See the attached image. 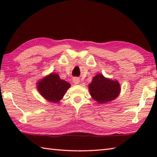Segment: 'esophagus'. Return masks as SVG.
Masks as SVG:
<instances>
[{
	"label": "esophagus",
	"mask_w": 157,
	"mask_h": 157,
	"mask_svg": "<svg viewBox=\"0 0 157 157\" xmlns=\"http://www.w3.org/2000/svg\"><path fill=\"white\" fill-rule=\"evenodd\" d=\"M73 82L74 84H78L79 83V82H80V80H79V79L78 78H74L73 79Z\"/></svg>",
	"instance_id": "1"
}]
</instances>
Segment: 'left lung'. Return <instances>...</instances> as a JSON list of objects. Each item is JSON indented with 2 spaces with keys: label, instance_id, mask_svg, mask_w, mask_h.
<instances>
[{
  "label": "left lung",
  "instance_id": "obj_1",
  "mask_svg": "<svg viewBox=\"0 0 157 157\" xmlns=\"http://www.w3.org/2000/svg\"><path fill=\"white\" fill-rule=\"evenodd\" d=\"M89 89L91 97L95 101L99 104H104L118 96L121 86L118 81L106 78L102 74H98L92 79Z\"/></svg>",
  "mask_w": 157,
  "mask_h": 157
}]
</instances>
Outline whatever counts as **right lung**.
I'll use <instances>...</instances> for the list:
<instances>
[{
    "instance_id": "obj_1",
    "label": "right lung",
    "mask_w": 157,
    "mask_h": 157,
    "mask_svg": "<svg viewBox=\"0 0 157 157\" xmlns=\"http://www.w3.org/2000/svg\"><path fill=\"white\" fill-rule=\"evenodd\" d=\"M36 88L46 100L52 102H58L71 87V84L60 79L59 75L50 73L37 82Z\"/></svg>"
}]
</instances>
